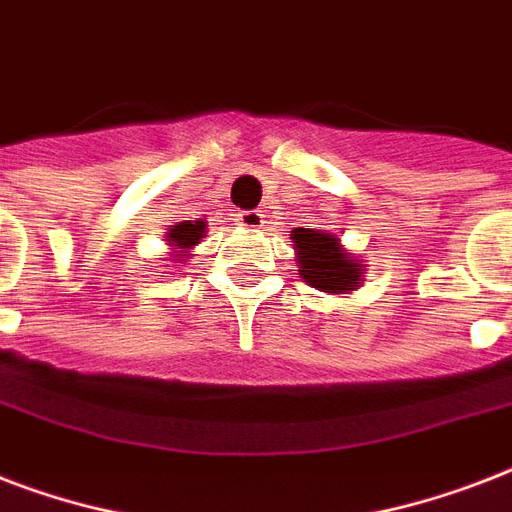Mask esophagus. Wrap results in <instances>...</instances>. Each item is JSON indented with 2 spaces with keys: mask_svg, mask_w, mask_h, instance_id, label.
Returning a JSON list of instances; mask_svg holds the SVG:
<instances>
[{
  "mask_svg": "<svg viewBox=\"0 0 512 512\" xmlns=\"http://www.w3.org/2000/svg\"><path fill=\"white\" fill-rule=\"evenodd\" d=\"M236 220H239L241 228H247V231H257V228L263 225V215H260L257 209H244V212L236 215Z\"/></svg>",
  "mask_w": 512,
  "mask_h": 512,
  "instance_id": "obj_1",
  "label": "esophagus"
}]
</instances>
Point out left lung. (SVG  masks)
Wrapping results in <instances>:
<instances>
[{"label":"left lung","instance_id":"1","mask_svg":"<svg viewBox=\"0 0 512 512\" xmlns=\"http://www.w3.org/2000/svg\"><path fill=\"white\" fill-rule=\"evenodd\" d=\"M292 239H295L300 276L311 287L321 289V292H332V295L358 287L361 265L345 257V252L340 249V241L332 233L313 231V228H295Z\"/></svg>","mask_w":512,"mask_h":512}]
</instances>
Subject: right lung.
<instances>
[{"label":"right lung","instance_id":"add662e5","mask_svg":"<svg viewBox=\"0 0 512 512\" xmlns=\"http://www.w3.org/2000/svg\"><path fill=\"white\" fill-rule=\"evenodd\" d=\"M201 236H204V223H201V220H196V223L183 220V223L172 225L170 233H167V241H170L175 249L185 252V249L196 247L201 241Z\"/></svg>","mask_w":512,"mask_h":512}]
</instances>
